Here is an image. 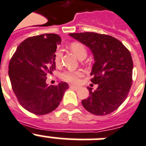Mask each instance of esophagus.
I'll list each match as a JSON object with an SVG mask.
<instances>
[{"label":"esophagus","mask_w":146,"mask_h":146,"mask_svg":"<svg viewBox=\"0 0 146 146\" xmlns=\"http://www.w3.org/2000/svg\"><path fill=\"white\" fill-rule=\"evenodd\" d=\"M70 87L71 88L76 89V90H79V87L75 86V85H73V84H70Z\"/></svg>","instance_id":"1"}]
</instances>
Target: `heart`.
<instances>
[{"instance_id": "obj_1", "label": "heart", "mask_w": 146, "mask_h": 146, "mask_svg": "<svg viewBox=\"0 0 146 146\" xmlns=\"http://www.w3.org/2000/svg\"><path fill=\"white\" fill-rule=\"evenodd\" d=\"M70 48L71 51L76 55V56L79 58V59H83L86 58L88 55V50H87L85 45L83 44L82 43L79 42V41H74L72 42L70 45ZM62 53L60 50L56 51L55 53V63L58 65L59 64L62 58ZM83 76L82 71L81 70H66L62 73V79L63 80L68 82L73 83V84H77L79 82L80 78Z\"/></svg>"}]
</instances>
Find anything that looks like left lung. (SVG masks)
<instances>
[{
    "label": "left lung",
    "mask_w": 146,
    "mask_h": 146,
    "mask_svg": "<svg viewBox=\"0 0 146 146\" xmlns=\"http://www.w3.org/2000/svg\"><path fill=\"white\" fill-rule=\"evenodd\" d=\"M70 35L88 46L95 60L90 81L98 88L92 91L88 87L90 96L82 101L83 107L100 116L114 111L125 100L132 84L133 61L129 50L108 35L86 32Z\"/></svg>",
    "instance_id": "obj_1"
}]
</instances>
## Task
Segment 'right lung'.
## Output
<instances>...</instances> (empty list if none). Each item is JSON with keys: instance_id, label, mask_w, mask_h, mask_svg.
Listing matches in <instances>:
<instances>
[{"instance_id": "right-lung-1", "label": "right lung", "mask_w": 146, "mask_h": 146, "mask_svg": "<svg viewBox=\"0 0 146 146\" xmlns=\"http://www.w3.org/2000/svg\"><path fill=\"white\" fill-rule=\"evenodd\" d=\"M62 39L46 33L25 39L17 47L9 64V76L22 107L36 115L52 112L59 105L68 84L48 86L46 76L56 69L55 52Z\"/></svg>"}]
</instances>
